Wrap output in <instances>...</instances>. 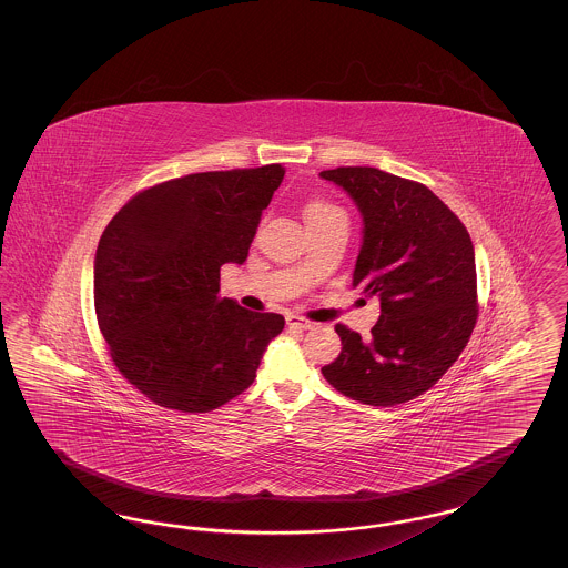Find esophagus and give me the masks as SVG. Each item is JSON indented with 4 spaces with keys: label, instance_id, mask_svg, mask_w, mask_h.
Here are the masks:
<instances>
[{
    "label": "esophagus",
    "instance_id": "34e87169",
    "mask_svg": "<svg viewBox=\"0 0 568 568\" xmlns=\"http://www.w3.org/2000/svg\"><path fill=\"white\" fill-rule=\"evenodd\" d=\"M287 325L290 327H296V329H311L313 327V322H306V320H302V317H296V315H290L287 317Z\"/></svg>",
    "mask_w": 568,
    "mask_h": 568
}]
</instances>
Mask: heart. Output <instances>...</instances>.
<instances>
[{"label": "heart", "mask_w": 568, "mask_h": 568, "mask_svg": "<svg viewBox=\"0 0 568 568\" xmlns=\"http://www.w3.org/2000/svg\"><path fill=\"white\" fill-rule=\"evenodd\" d=\"M329 213H341L336 206L327 204V202H313L306 206V219H313V216L329 215Z\"/></svg>", "instance_id": "1"}]
</instances>
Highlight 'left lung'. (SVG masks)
<instances>
[{
  "mask_svg": "<svg viewBox=\"0 0 568 568\" xmlns=\"http://www.w3.org/2000/svg\"><path fill=\"white\" fill-rule=\"evenodd\" d=\"M320 176L359 211L353 287L381 302L368 341L336 325L343 352L322 373L364 405L408 403L447 373L473 334L475 246L458 216L419 183L359 165Z\"/></svg>",
  "mask_w": 568,
  "mask_h": 568,
  "instance_id": "8db88e82",
  "label": "left lung"
}]
</instances>
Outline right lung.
I'll return each instance as SVG.
<instances>
[{
	"label": "right lung",
	"mask_w": 568,
	"mask_h": 568,
	"mask_svg": "<svg viewBox=\"0 0 568 568\" xmlns=\"http://www.w3.org/2000/svg\"><path fill=\"white\" fill-rule=\"evenodd\" d=\"M278 163L200 172L140 191L104 230L93 300L112 362L149 400L209 413L243 394L285 320L219 297L223 264H244Z\"/></svg>",
	"instance_id": "1"
}]
</instances>
